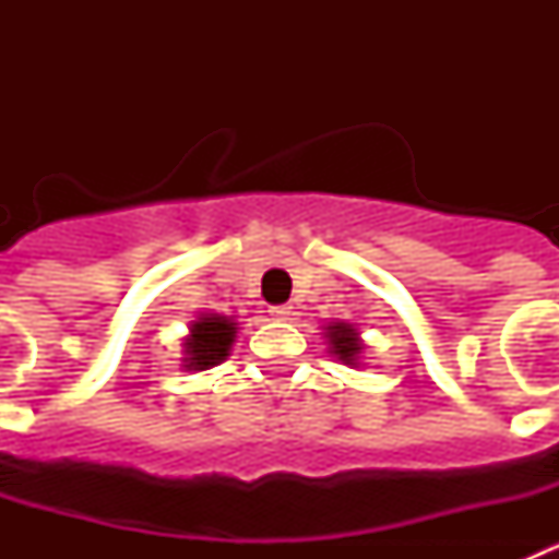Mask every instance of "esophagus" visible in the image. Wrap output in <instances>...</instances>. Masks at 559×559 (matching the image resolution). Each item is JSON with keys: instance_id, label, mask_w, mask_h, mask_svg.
Returning a JSON list of instances; mask_svg holds the SVG:
<instances>
[{"instance_id": "obj_1", "label": "esophagus", "mask_w": 559, "mask_h": 559, "mask_svg": "<svg viewBox=\"0 0 559 559\" xmlns=\"http://www.w3.org/2000/svg\"><path fill=\"white\" fill-rule=\"evenodd\" d=\"M269 313L274 316V319H290V316H294V305H274Z\"/></svg>"}]
</instances>
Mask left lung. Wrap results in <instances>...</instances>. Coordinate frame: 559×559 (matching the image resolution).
<instances>
[{
  "instance_id": "8db88e82",
  "label": "left lung",
  "mask_w": 559,
  "mask_h": 559,
  "mask_svg": "<svg viewBox=\"0 0 559 559\" xmlns=\"http://www.w3.org/2000/svg\"><path fill=\"white\" fill-rule=\"evenodd\" d=\"M324 338L333 358H338L344 367H360V355H364V341L355 324L349 322H328L324 324Z\"/></svg>"
}]
</instances>
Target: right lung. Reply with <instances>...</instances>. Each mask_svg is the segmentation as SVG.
<instances>
[{
  "label": "right lung",
  "mask_w": 559,
  "mask_h": 559,
  "mask_svg": "<svg viewBox=\"0 0 559 559\" xmlns=\"http://www.w3.org/2000/svg\"><path fill=\"white\" fill-rule=\"evenodd\" d=\"M237 338V322L231 316L201 313L195 322H190V333L181 344V367L187 372H204V369L218 367L229 358L231 344Z\"/></svg>",
  "instance_id": "right-lung-1"
}]
</instances>
